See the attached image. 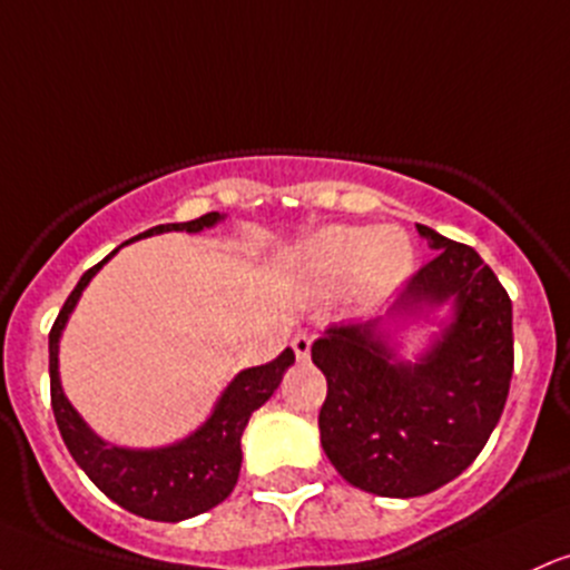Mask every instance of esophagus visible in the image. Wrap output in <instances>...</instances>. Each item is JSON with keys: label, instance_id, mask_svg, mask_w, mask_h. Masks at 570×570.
Instances as JSON below:
<instances>
[{"label": "esophagus", "instance_id": "34e87169", "mask_svg": "<svg viewBox=\"0 0 570 570\" xmlns=\"http://www.w3.org/2000/svg\"><path fill=\"white\" fill-rule=\"evenodd\" d=\"M311 343H314V337L308 333H297L295 341H292V348H295L297 360H308L311 356Z\"/></svg>", "mask_w": 570, "mask_h": 570}]
</instances>
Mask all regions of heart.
Returning a JSON list of instances; mask_svg holds the SVG:
<instances>
[{
	"mask_svg": "<svg viewBox=\"0 0 570 570\" xmlns=\"http://www.w3.org/2000/svg\"><path fill=\"white\" fill-rule=\"evenodd\" d=\"M409 240L397 229L327 227L311 235L295 256L297 273L316 289H343L354 281L362 297L392 292L411 273Z\"/></svg>",
	"mask_w": 570,
	"mask_h": 570,
	"instance_id": "obj_1",
	"label": "heart"
}]
</instances>
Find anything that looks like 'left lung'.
Here are the masks:
<instances>
[{"instance_id": "left-lung-1", "label": "left lung", "mask_w": 570, "mask_h": 570, "mask_svg": "<svg viewBox=\"0 0 570 570\" xmlns=\"http://www.w3.org/2000/svg\"><path fill=\"white\" fill-rule=\"evenodd\" d=\"M435 256L397 308L454 297V322L416 365L392 362L379 322L330 327L311 346L327 376L322 446L348 484L384 498L428 495L458 479L495 430L514 373L511 297L481 256L416 224Z\"/></svg>"}]
</instances>
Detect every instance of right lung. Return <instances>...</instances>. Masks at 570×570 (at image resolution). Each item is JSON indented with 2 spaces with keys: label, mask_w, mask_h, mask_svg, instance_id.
<instances>
[{
  "label": "right lung",
  "mask_w": 570,
  "mask_h": 570,
  "mask_svg": "<svg viewBox=\"0 0 570 570\" xmlns=\"http://www.w3.org/2000/svg\"><path fill=\"white\" fill-rule=\"evenodd\" d=\"M216 210L205 214L191 222L180 224H159L151 227L148 235L159 233H199L205 227H214L218 222ZM118 252V248H116ZM112 252V254H116ZM110 254V256H112ZM105 256L99 265L83 273L78 286L70 292V297L61 305L59 316H56L51 335H48V352H51V405L59 433L65 438L67 449H70L72 460L86 471L94 484L108 495L112 503L121 509L132 511L137 517L154 519V522H180L203 514V511L214 509L222 503L229 492L235 490L237 473H240V435L246 430L248 416L267 403V397L278 390L281 379L289 371L295 362V352L284 348L273 362L259 367H248V371L237 373L233 384L224 390L218 397L214 414L208 422L184 438L180 443H173L167 449H148V452H137V449L110 446L102 438H97L86 428L83 419L72 409L70 400L65 397L59 384V337L65 330L67 318H70L75 303H78L80 292L86 284L97 275L99 267L110 259Z\"/></svg>",
  "instance_id": "right-lung-1"
}]
</instances>
